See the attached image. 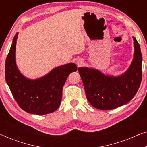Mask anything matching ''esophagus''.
Returning a JSON list of instances; mask_svg holds the SVG:
<instances>
[{
    "instance_id": "34e87169",
    "label": "esophagus",
    "mask_w": 147,
    "mask_h": 147,
    "mask_svg": "<svg viewBox=\"0 0 147 147\" xmlns=\"http://www.w3.org/2000/svg\"><path fill=\"white\" fill-rule=\"evenodd\" d=\"M83 63H84V61L82 59H78L77 61H76V64H77L78 66L82 65Z\"/></svg>"
}]
</instances>
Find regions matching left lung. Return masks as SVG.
I'll list each match as a JSON object with an SVG mask.
<instances>
[{
  "label": "left lung",
  "mask_w": 147,
  "mask_h": 147,
  "mask_svg": "<svg viewBox=\"0 0 147 147\" xmlns=\"http://www.w3.org/2000/svg\"><path fill=\"white\" fill-rule=\"evenodd\" d=\"M134 57L129 67L121 75H106L99 70L80 67L86 98L92 106L102 110H112L127 104L136 95L142 79V54L136 38Z\"/></svg>",
  "instance_id": "obj_1"
}]
</instances>
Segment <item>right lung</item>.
Segmentation results:
<instances>
[{
  "label": "right lung",
  "mask_w": 147,
  "mask_h": 147,
  "mask_svg": "<svg viewBox=\"0 0 147 147\" xmlns=\"http://www.w3.org/2000/svg\"><path fill=\"white\" fill-rule=\"evenodd\" d=\"M16 33L5 62V79L14 98L27 113L43 115L55 112L62 98V89L68 76L76 71L74 63L53 68L41 78L31 80L23 76L18 69L15 59Z\"/></svg>",
  "instance_id": "1"
}]
</instances>
